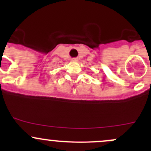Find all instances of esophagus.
I'll return each instance as SVG.
<instances>
[{"label": "esophagus", "mask_w": 151, "mask_h": 151, "mask_svg": "<svg viewBox=\"0 0 151 151\" xmlns=\"http://www.w3.org/2000/svg\"><path fill=\"white\" fill-rule=\"evenodd\" d=\"M71 61H72V62H77V58H73V59H71Z\"/></svg>", "instance_id": "34e87169"}]
</instances>
